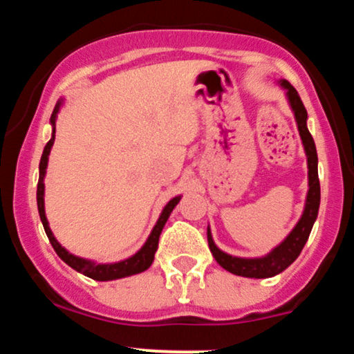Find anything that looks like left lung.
<instances>
[{
  "mask_svg": "<svg viewBox=\"0 0 354 354\" xmlns=\"http://www.w3.org/2000/svg\"><path fill=\"white\" fill-rule=\"evenodd\" d=\"M283 86L288 89V100H290L291 108H293L296 123H298L299 136H301L304 149H306L308 156V176H310V191H308L306 206H304V213L295 230L291 231L288 236L278 248H274L270 254L265 258L258 259H245V258H234L223 253L218 250L216 245L213 243L211 233L208 230V245L214 259L219 263V266L225 268L230 273L245 276V278H271V276L281 273L286 270L291 263L298 258L301 253L303 246L306 245L308 238H310L313 223L318 216L319 209V178H318V154H316V146L313 141L311 133L306 128V108H304L301 98H299L298 91L291 86L288 81L283 80Z\"/></svg>",
  "mask_w": 354,
  "mask_h": 354,
  "instance_id": "obj_1",
  "label": "left lung"
}]
</instances>
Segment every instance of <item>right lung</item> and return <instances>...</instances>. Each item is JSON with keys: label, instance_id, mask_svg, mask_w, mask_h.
<instances>
[{"label": "right lung", "instance_id": "1", "mask_svg": "<svg viewBox=\"0 0 354 354\" xmlns=\"http://www.w3.org/2000/svg\"><path fill=\"white\" fill-rule=\"evenodd\" d=\"M59 104L61 103L56 104L55 111H53V115H51L53 138L50 141H48L46 146H44V151L41 154V161H39L38 191H36V200H38L39 218H41L43 228H44V231H46V236H48V239H50L51 246L55 248L56 254H58L59 258L63 259V261L66 263L68 266H71L73 270L80 271V273L88 276V278L96 279V281H108V279L124 278V276H131V274L141 273V271L148 270V268L151 266V263L154 259V253H156V250H158V241H160V234H161V231H163L165 223L168 221L169 214H171L174 206L178 205L180 198H173V200L165 206L163 213H161V216H160V219H158L156 226L153 228L151 234H149L148 241L145 243V246L141 248V250L138 251L135 256H131V258L124 259V261H121V263H115V265H95V263L86 261V259H81V258H78V256H73V254L68 253V251L64 250V248L61 246L58 241H56L55 236H53L50 226H48L46 214H44V200H43L44 183H43V178H44V171H46V166H48V156H50V149H51L53 143H55V131H56V129H55V120H56V113H58V109H59Z\"/></svg>", "mask_w": 354, "mask_h": 354}]
</instances>
